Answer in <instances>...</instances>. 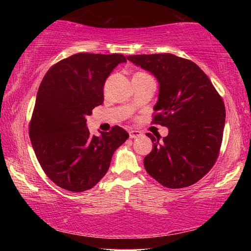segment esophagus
Instances as JSON below:
<instances>
[{
  "label": "esophagus",
  "instance_id": "34e87169",
  "mask_svg": "<svg viewBox=\"0 0 251 251\" xmlns=\"http://www.w3.org/2000/svg\"><path fill=\"white\" fill-rule=\"evenodd\" d=\"M143 133L141 130H129V137L130 138H138L142 137Z\"/></svg>",
  "mask_w": 251,
  "mask_h": 251
}]
</instances>
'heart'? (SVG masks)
Returning <instances> with one entry per match:
<instances>
[{"label":"heart","instance_id":"obj_1","mask_svg":"<svg viewBox=\"0 0 251 251\" xmlns=\"http://www.w3.org/2000/svg\"><path fill=\"white\" fill-rule=\"evenodd\" d=\"M141 73H142V72H141ZM136 74H138V73H136Z\"/></svg>","mask_w":251,"mask_h":251}]
</instances>
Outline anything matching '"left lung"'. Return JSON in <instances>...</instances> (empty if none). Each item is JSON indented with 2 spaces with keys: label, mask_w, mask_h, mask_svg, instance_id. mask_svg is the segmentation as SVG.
Wrapping results in <instances>:
<instances>
[{
  "label": "left lung",
  "mask_w": 251,
  "mask_h": 251,
  "mask_svg": "<svg viewBox=\"0 0 251 251\" xmlns=\"http://www.w3.org/2000/svg\"><path fill=\"white\" fill-rule=\"evenodd\" d=\"M127 58L158 79L152 124L169 129L163 139L146 134L152 142V151L144 158L146 172L167 188L194 185L218 158L226 117L222 96L190 59L168 53Z\"/></svg>",
  "instance_id": "obj_1"
}]
</instances>
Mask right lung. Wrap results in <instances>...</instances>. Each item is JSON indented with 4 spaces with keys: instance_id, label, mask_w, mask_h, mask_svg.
<instances>
[{
    "instance_id": "right-lung-1",
    "label": "right lung",
    "mask_w": 251,
    "mask_h": 251,
    "mask_svg": "<svg viewBox=\"0 0 251 251\" xmlns=\"http://www.w3.org/2000/svg\"><path fill=\"white\" fill-rule=\"evenodd\" d=\"M126 62L122 54L78 53L46 72L36 95L28 133L42 169L54 184L80 193L107 173L114 151L129 137L120 126L91 136L86 117L103 104L104 84Z\"/></svg>"
}]
</instances>
